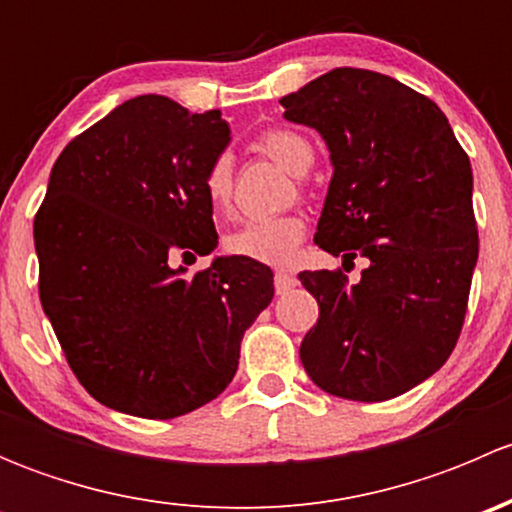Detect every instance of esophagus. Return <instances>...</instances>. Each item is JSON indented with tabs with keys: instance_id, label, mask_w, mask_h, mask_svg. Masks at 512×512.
<instances>
[{
	"instance_id": "34e87169",
	"label": "esophagus",
	"mask_w": 512,
	"mask_h": 512,
	"mask_svg": "<svg viewBox=\"0 0 512 512\" xmlns=\"http://www.w3.org/2000/svg\"><path fill=\"white\" fill-rule=\"evenodd\" d=\"M294 285H297V277L289 275V272H285V270L275 272V292L277 294L289 292V289H292Z\"/></svg>"
}]
</instances>
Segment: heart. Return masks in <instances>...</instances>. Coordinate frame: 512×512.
I'll return each instance as SVG.
<instances>
[{
    "mask_svg": "<svg viewBox=\"0 0 512 512\" xmlns=\"http://www.w3.org/2000/svg\"><path fill=\"white\" fill-rule=\"evenodd\" d=\"M257 148L275 163H280L287 173L302 175L314 160V148L299 133L287 128H270L260 133ZM203 190L208 203L215 210L230 208L232 190H235V173H232V158L220 153L210 160L203 175ZM304 237V220L299 215H277V218L247 220L225 237V252L242 260L262 262V265L285 267L294 260L299 242Z\"/></svg>",
    "mask_w": 512,
    "mask_h": 512,
    "instance_id": "obj_1",
    "label": "heart"
}]
</instances>
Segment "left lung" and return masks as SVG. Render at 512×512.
<instances>
[{"mask_svg": "<svg viewBox=\"0 0 512 512\" xmlns=\"http://www.w3.org/2000/svg\"><path fill=\"white\" fill-rule=\"evenodd\" d=\"M280 103L334 165L314 242L344 265L369 260L356 285L342 270L299 272L319 304L299 359L327 394L394 399L461 337L478 260L471 160L431 98L376 71L334 69Z\"/></svg>", "mask_w": 512, "mask_h": 512, "instance_id": "obj_1", "label": "left lung"}]
</instances>
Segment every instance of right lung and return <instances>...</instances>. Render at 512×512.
Returning <instances> with one entry per match:
<instances>
[{"label": "right lung", "mask_w": 512, "mask_h": 512, "mask_svg": "<svg viewBox=\"0 0 512 512\" xmlns=\"http://www.w3.org/2000/svg\"><path fill=\"white\" fill-rule=\"evenodd\" d=\"M227 143L220 111L148 94L86 128L51 168L34 218L41 307L76 379L108 409L163 421L213 401L272 302L260 262L215 257L190 277L173 267L218 247L203 175Z\"/></svg>", "instance_id": "1"}]
</instances>
